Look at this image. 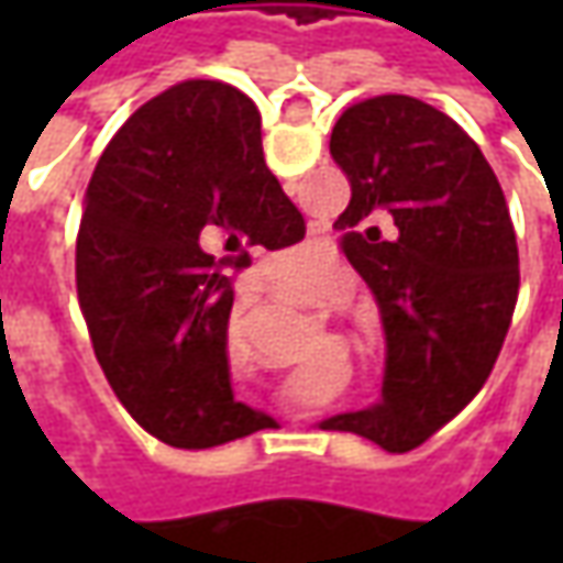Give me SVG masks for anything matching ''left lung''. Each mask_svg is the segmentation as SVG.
<instances>
[{
    "label": "left lung",
    "mask_w": 563,
    "mask_h": 563,
    "mask_svg": "<svg viewBox=\"0 0 563 563\" xmlns=\"http://www.w3.org/2000/svg\"><path fill=\"white\" fill-rule=\"evenodd\" d=\"M329 150L351 181L341 250L376 294L388 357L376 407L322 429L410 451L483 388L505 344L520 291L508 200L464 128L404 93L344 109Z\"/></svg>",
    "instance_id": "obj_1"
}]
</instances>
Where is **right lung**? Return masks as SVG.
Returning a JSON list of instances; mask_svg holds the SVG:
<instances>
[{
    "instance_id": "1",
    "label": "right lung",
    "mask_w": 563,
    "mask_h": 563,
    "mask_svg": "<svg viewBox=\"0 0 563 563\" xmlns=\"http://www.w3.org/2000/svg\"><path fill=\"white\" fill-rule=\"evenodd\" d=\"M300 238L260 112L231 84H175L121 124L87 187L77 297L115 398L150 435L200 451L275 426L231 391L228 272L250 266L247 247Z\"/></svg>"
}]
</instances>
